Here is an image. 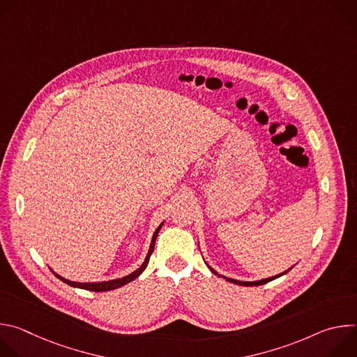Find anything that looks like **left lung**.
Masks as SVG:
<instances>
[{
	"label": "left lung",
	"mask_w": 357,
	"mask_h": 357,
	"mask_svg": "<svg viewBox=\"0 0 357 357\" xmlns=\"http://www.w3.org/2000/svg\"><path fill=\"white\" fill-rule=\"evenodd\" d=\"M208 266V264H206ZM209 267V270L215 274V275H219V277H223L226 281H229V282H233V284H237V285H244V287H252V285H263V284H266V282H268V281H273V280H275V278H278V277H281V275H284V274H287V271H284L282 274H278V275H274V277H270V278H264V280H260V281H238V280H233V278H227V277H225V275H220L218 271H215L211 266H208ZM291 270V268H289Z\"/></svg>",
	"instance_id": "left-lung-1"
}]
</instances>
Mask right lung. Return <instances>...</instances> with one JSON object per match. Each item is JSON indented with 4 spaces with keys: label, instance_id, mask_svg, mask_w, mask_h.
Masks as SVG:
<instances>
[{
    "label": "right lung",
    "instance_id": "right-lung-1",
    "mask_svg": "<svg viewBox=\"0 0 357 357\" xmlns=\"http://www.w3.org/2000/svg\"><path fill=\"white\" fill-rule=\"evenodd\" d=\"M162 225H164V222H162V223L157 227V230L154 231V236H152V240H151V245H149L148 254H146V257H145L144 263L141 264V267H139V268H137L135 271H132L131 274H128V275L123 277V278L110 280V281H101V282H75V281H70V280H66V278L61 277V275H59V274H56V273H54V274H55L61 281H63L65 284H68V285H70V287L82 288V289H87V291H94V292L112 291V289H116V288H119V287H123V285H126V284L131 282L132 280H135V278H137V277H138V275H139V274L146 268L148 261H149V257H151V254H152V251H154V245H155L157 236H158V233H160V230H161Z\"/></svg>",
    "mask_w": 357,
    "mask_h": 357
}]
</instances>
